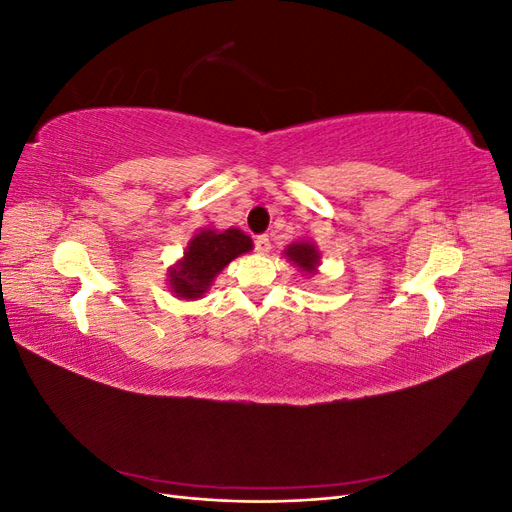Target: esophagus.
Segmentation results:
<instances>
[{
  "label": "esophagus",
  "instance_id": "1",
  "mask_svg": "<svg viewBox=\"0 0 512 512\" xmlns=\"http://www.w3.org/2000/svg\"><path fill=\"white\" fill-rule=\"evenodd\" d=\"M254 245H256L258 254H267L271 250V239H269V235H258L254 239Z\"/></svg>",
  "mask_w": 512,
  "mask_h": 512
}]
</instances>
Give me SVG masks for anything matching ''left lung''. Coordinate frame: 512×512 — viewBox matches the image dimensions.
Returning <instances> with one entry per match:
<instances>
[{"label":"left lung","instance_id":"obj_1","mask_svg":"<svg viewBox=\"0 0 512 512\" xmlns=\"http://www.w3.org/2000/svg\"><path fill=\"white\" fill-rule=\"evenodd\" d=\"M286 258L294 262L301 271L314 275L320 265V252L312 241H294L284 250Z\"/></svg>","mask_w":512,"mask_h":512}]
</instances>
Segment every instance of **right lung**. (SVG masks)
<instances>
[{
    "label": "right lung",
    "mask_w": 512,
    "mask_h": 512,
    "mask_svg": "<svg viewBox=\"0 0 512 512\" xmlns=\"http://www.w3.org/2000/svg\"><path fill=\"white\" fill-rule=\"evenodd\" d=\"M252 239L239 228H203L192 237L183 258L168 271L170 292L179 299H200L228 262L252 252Z\"/></svg>",
    "instance_id": "add662e5"
}]
</instances>
